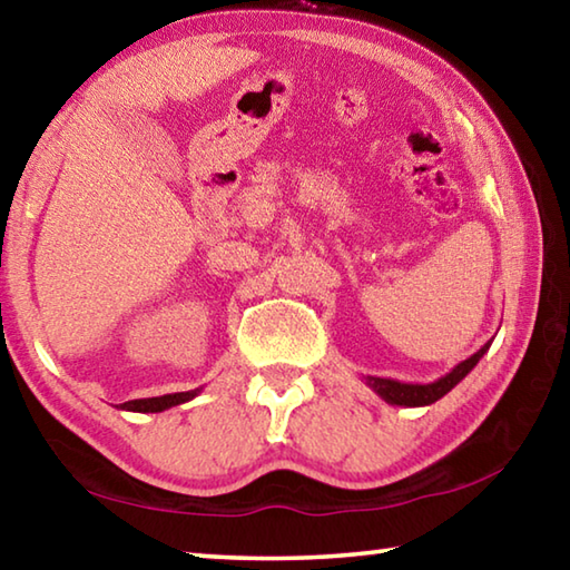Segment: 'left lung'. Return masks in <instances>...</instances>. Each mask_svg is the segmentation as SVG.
Masks as SVG:
<instances>
[{
    "mask_svg": "<svg viewBox=\"0 0 570 570\" xmlns=\"http://www.w3.org/2000/svg\"><path fill=\"white\" fill-rule=\"evenodd\" d=\"M490 344H493V340L482 344L475 354L468 356V360L460 362L458 366H452L445 377H440L435 382L412 384V382H400V380H387V377H364V384L372 392H377L387 404H397V407H428V404L445 397L455 384H460L468 377L472 366H475L482 360V354L490 350Z\"/></svg>",
    "mask_w": 570,
    "mask_h": 570,
    "instance_id": "obj_1",
    "label": "left lung"
}]
</instances>
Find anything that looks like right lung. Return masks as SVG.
I'll return each mask as SVG.
<instances>
[{
  "label": "right lung",
  "mask_w": 570,
  "mask_h": 570,
  "mask_svg": "<svg viewBox=\"0 0 570 570\" xmlns=\"http://www.w3.org/2000/svg\"><path fill=\"white\" fill-rule=\"evenodd\" d=\"M200 394L198 390H188V392H173V394H163V397H148V400H130V402H122L120 410H128V412H163L168 407H176V404H183Z\"/></svg>",
  "instance_id": "1"
}]
</instances>
